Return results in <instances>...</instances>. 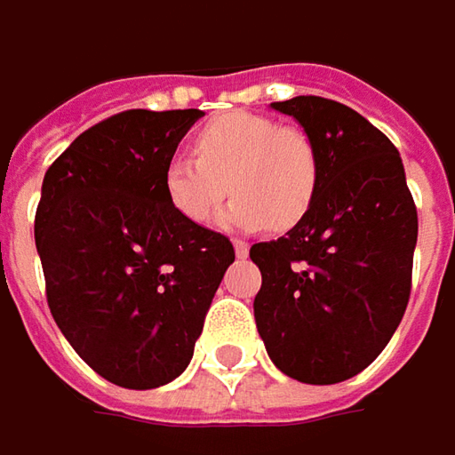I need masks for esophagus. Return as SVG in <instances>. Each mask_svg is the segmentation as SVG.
Returning <instances> with one entry per match:
<instances>
[{
	"instance_id": "obj_1",
	"label": "esophagus",
	"mask_w": 455,
	"mask_h": 455,
	"mask_svg": "<svg viewBox=\"0 0 455 455\" xmlns=\"http://www.w3.org/2000/svg\"><path fill=\"white\" fill-rule=\"evenodd\" d=\"M233 245H235V256H238V259H245V256H248V251H251L245 240H233Z\"/></svg>"
}]
</instances>
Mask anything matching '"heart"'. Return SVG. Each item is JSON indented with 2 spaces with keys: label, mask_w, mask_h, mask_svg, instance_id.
I'll return each mask as SVG.
<instances>
[{
  "label": "heart",
  "mask_w": 455,
  "mask_h": 455,
  "mask_svg": "<svg viewBox=\"0 0 455 455\" xmlns=\"http://www.w3.org/2000/svg\"><path fill=\"white\" fill-rule=\"evenodd\" d=\"M194 156L171 158L164 187L176 212L196 225L212 217L228 187L235 199L222 222L243 230H289L315 202L320 153L302 127L228 112L194 135Z\"/></svg>",
  "instance_id": "obj_1"
}]
</instances>
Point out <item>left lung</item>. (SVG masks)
<instances>
[{
	"label": "left lung",
	"instance_id": "8db88e82",
	"mask_svg": "<svg viewBox=\"0 0 455 455\" xmlns=\"http://www.w3.org/2000/svg\"><path fill=\"white\" fill-rule=\"evenodd\" d=\"M320 153L315 202L284 238L256 243V328L279 371L305 384L361 374L387 348L412 289L418 210L392 140L325 97L274 102Z\"/></svg>",
	"mask_w": 455,
	"mask_h": 455
}]
</instances>
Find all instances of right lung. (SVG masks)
Wrapping results in <instances>:
<instances>
[{
    "instance_id": "add662e5",
    "label": "right lung",
    "mask_w": 455,
    "mask_h": 455,
    "mask_svg": "<svg viewBox=\"0 0 455 455\" xmlns=\"http://www.w3.org/2000/svg\"><path fill=\"white\" fill-rule=\"evenodd\" d=\"M202 109H127L45 171L35 245L60 332L107 381L156 389L194 355L233 243L176 212L164 171Z\"/></svg>"
}]
</instances>
